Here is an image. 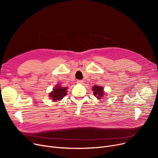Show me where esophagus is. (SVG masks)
I'll list each match as a JSON object with an SVG mask.
<instances>
[{
    "instance_id": "esophagus-1",
    "label": "esophagus",
    "mask_w": 158,
    "mask_h": 158,
    "mask_svg": "<svg viewBox=\"0 0 158 158\" xmlns=\"http://www.w3.org/2000/svg\"><path fill=\"white\" fill-rule=\"evenodd\" d=\"M77 82L78 84H81V85H82V84H83V82H84V81H82V80H77Z\"/></svg>"
}]
</instances>
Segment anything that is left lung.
<instances>
[{
	"label": "left lung",
	"mask_w": 158,
	"mask_h": 158,
	"mask_svg": "<svg viewBox=\"0 0 158 158\" xmlns=\"http://www.w3.org/2000/svg\"><path fill=\"white\" fill-rule=\"evenodd\" d=\"M94 90V94L95 95V96H96V97L98 99H101V97H102L103 95H104V92H103V90L104 89L102 88V86H94L93 87Z\"/></svg>",
	"instance_id": "obj_1"
}]
</instances>
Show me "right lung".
I'll return each mask as SVG.
<instances>
[{
  "label": "right lung",
  "mask_w": 158,
  "mask_h": 158,
  "mask_svg": "<svg viewBox=\"0 0 158 158\" xmlns=\"http://www.w3.org/2000/svg\"><path fill=\"white\" fill-rule=\"evenodd\" d=\"M66 90L67 88L65 87H61L60 85H57L53 89V92L50 94L49 96L54 101H57V100L60 101L66 95Z\"/></svg>",
  "instance_id": "obj_1"
}]
</instances>
